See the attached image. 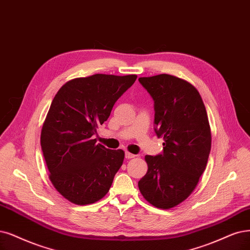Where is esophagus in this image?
<instances>
[{"label": "esophagus", "instance_id": "1", "mask_svg": "<svg viewBox=\"0 0 250 250\" xmlns=\"http://www.w3.org/2000/svg\"><path fill=\"white\" fill-rule=\"evenodd\" d=\"M125 159H127V160H130V159H133V158H135V154H133V153H130V152H125Z\"/></svg>", "mask_w": 250, "mask_h": 250}]
</instances>
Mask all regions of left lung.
<instances>
[{
  "instance_id": "left-lung-1",
  "label": "left lung",
  "mask_w": 250,
  "mask_h": 250,
  "mask_svg": "<svg viewBox=\"0 0 250 250\" xmlns=\"http://www.w3.org/2000/svg\"><path fill=\"white\" fill-rule=\"evenodd\" d=\"M139 82L154 102V132L164 147L158 155H145L148 170L138 187L150 204L169 209L190 195L206 169L208 116L199 91L186 80L160 74Z\"/></svg>"
}]
</instances>
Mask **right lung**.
<instances>
[{
	"mask_svg": "<svg viewBox=\"0 0 250 250\" xmlns=\"http://www.w3.org/2000/svg\"><path fill=\"white\" fill-rule=\"evenodd\" d=\"M136 75L95 74L68 81L50 105L41 132L49 178L61 195L77 205L103 198L122 167L125 152L97 144V128Z\"/></svg>",
	"mask_w": 250,
	"mask_h": 250,
	"instance_id": "add662e5",
	"label": "right lung"
}]
</instances>
